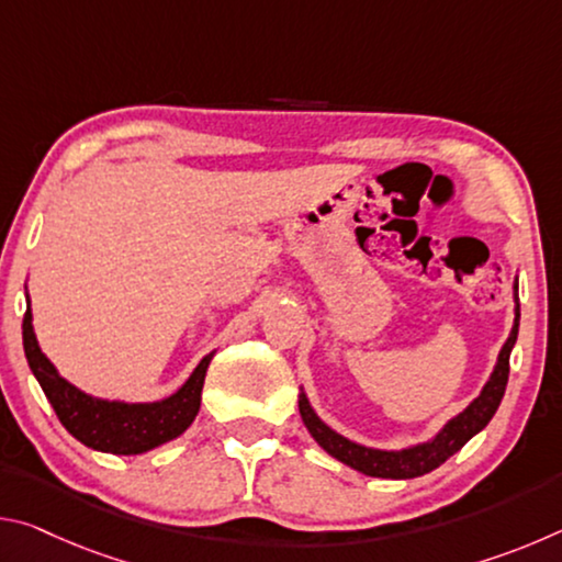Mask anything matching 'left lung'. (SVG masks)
<instances>
[{
  "mask_svg": "<svg viewBox=\"0 0 562 562\" xmlns=\"http://www.w3.org/2000/svg\"><path fill=\"white\" fill-rule=\"evenodd\" d=\"M513 327L508 339L503 341V347L498 351L496 367L488 376V382L483 384L481 394L473 398V402L451 416L449 422L441 426V431L431 436L429 441L422 443H412L404 446V449H374V446H364L347 439L339 431L331 429L329 424H325L319 418V414L312 408L307 392L304 386H300V416L307 431L312 434L322 449H325L329 456H335L337 461L347 463L349 469H355L364 475H374V479H418V475L429 473L434 469L451 459L456 451H461L465 441H471L475 434L486 429V424L496 414V408L501 406V398L506 394V384H508V372H510V351L516 347L518 339V325H520V304H518V278L513 280Z\"/></svg>",
  "mask_w": 562,
  "mask_h": 562,
  "instance_id": "obj_1",
  "label": "left lung"
}]
</instances>
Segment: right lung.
<instances>
[{
    "mask_svg": "<svg viewBox=\"0 0 562 562\" xmlns=\"http://www.w3.org/2000/svg\"><path fill=\"white\" fill-rule=\"evenodd\" d=\"M24 294L26 315L22 322V339L26 361H30L32 374L44 389L64 429L76 441L101 453L136 456L178 439L195 422L198 412H201L205 372L215 351L198 361V367L173 394L156 398V402H121V398L93 396L66 382L59 369L44 355L34 335L30 292Z\"/></svg>",
    "mask_w": 562,
    "mask_h": 562,
    "instance_id": "add662e5",
    "label": "right lung"
}]
</instances>
